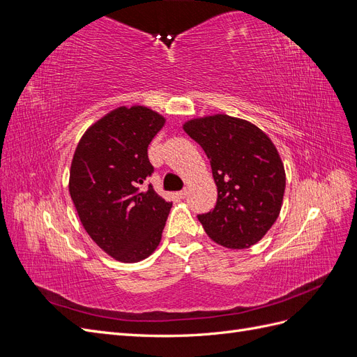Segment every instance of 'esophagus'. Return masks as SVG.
<instances>
[{
  "label": "esophagus",
  "instance_id": "esophagus-1",
  "mask_svg": "<svg viewBox=\"0 0 357 357\" xmlns=\"http://www.w3.org/2000/svg\"><path fill=\"white\" fill-rule=\"evenodd\" d=\"M188 193H189V192H188V189H183V190H180V192L177 193V195H178L181 199H185V198L188 197Z\"/></svg>",
  "mask_w": 357,
  "mask_h": 357
}]
</instances>
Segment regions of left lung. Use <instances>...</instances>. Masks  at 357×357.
Returning a JSON list of instances; mask_svg holds the SVG:
<instances>
[{
	"mask_svg": "<svg viewBox=\"0 0 357 357\" xmlns=\"http://www.w3.org/2000/svg\"><path fill=\"white\" fill-rule=\"evenodd\" d=\"M210 159L218 186L215 207L198 214L210 238L228 248H247L275 223L286 188L283 162L269 137L253 123L228 114L183 125Z\"/></svg>",
	"mask_w": 357,
	"mask_h": 357,
	"instance_id": "obj_1",
	"label": "left lung"
}]
</instances>
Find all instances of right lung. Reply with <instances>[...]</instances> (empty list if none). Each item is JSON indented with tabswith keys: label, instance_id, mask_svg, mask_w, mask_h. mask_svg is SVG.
<instances>
[{
	"label": "right lung",
	"instance_id": "add662e5",
	"mask_svg": "<svg viewBox=\"0 0 357 357\" xmlns=\"http://www.w3.org/2000/svg\"><path fill=\"white\" fill-rule=\"evenodd\" d=\"M164 123L147 107H119L83 134L74 152V207L91 238L116 261H143L160 243L172 202L143 186L153 174L147 147Z\"/></svg>",
	"mask_w": 357,
	"mask_h": 357
}]
</instances>
